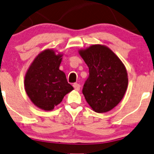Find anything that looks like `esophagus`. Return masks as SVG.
<instances>
[{"mask_svg": "<svg viewBox=\"0 0 154 154\" xmlns=\"http://www.w3.org/2000/svg\"><path fill=\"white\" fill-rule=\"evenodd\" d=\"M74 88L76 91H80V85L78 83H74Z\"/></svg>", "mask_w": 154, "mask_h": 154, "instance_id": "34e87169", "label": "esophagus"}]
</instances>
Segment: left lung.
<instances>
[{"label": "left lung", "instance_id": "1", "mask_svg": "<svg viewBox=\"0 0 154 154\" xmlns=\"http://www.w3.org/2000/svg\"><path fill=\"white\" fill-rule=\"evenodd\" d=\"M89 68L82 94L96 112L113 109L124 97L128 74L124 63L107 47L94 45L79 51Z\"/></svg>", "mask_w": 154, "mask_h": 154}]
</instances>
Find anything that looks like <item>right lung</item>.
Listing matches in <instances>:
<instances>
[{
  "label": "right lung",
  "instance_id": "obj_1",
  "mask_svg": "<svg viewBox=\"0 0 154 154\" xmlns=\"http://www.w3.org/2000/svg\"><path fill=\"white\" fill-rule=\"evenodd\" d=\"M63 55L47 49L32 62L25 77V89L31 102L40 109L50 111L73 90L63 72L59 69Z\"/></svg>",
  "mask_w": 154,
  "mask_h": 154
}]
</instances>
